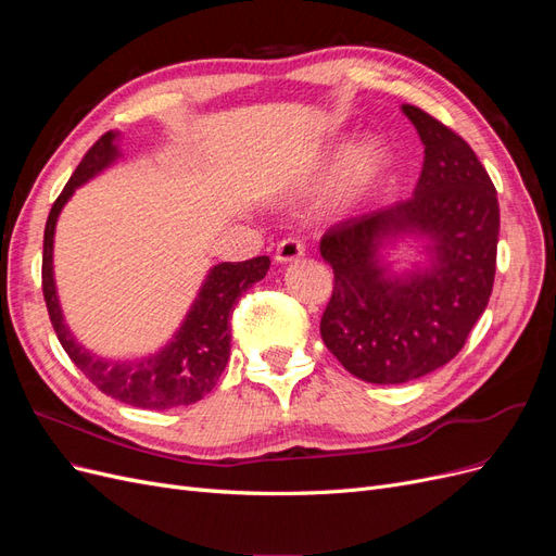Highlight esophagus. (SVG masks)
<instances>
[{
    "label": "esophagus",
    "instance_id": "obj_1",
    "mask_svg": "<svg viewBox=\"0 0 556 556\" xmlns=\"http://www.w3.org/2000/svg\"><path fill=\"white\" fill-rule=\"evenodd\" d=\"M304 252H306V245H304V243H301V241L294 239V237H288V239H282V241L278 243V248H276V262H278V264L296 262L299 257H304Z\"/></svg>",
    "mask_w": 556,
    "mask_h": 556
}]
</instances>
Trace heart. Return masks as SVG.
Masks as SVG:
<instances>
[{
	"instance_id": "1",
	"label": "heart",
	"mask_w": 556,
	"mask_h": 556,
	"mask_svg": "<svg viewBox=\"0 0 556 556\" xmlns=\"http://www.w3.org/2000/svg\"><path fill=\"white\" fill-rule=\"evenodd\" d=\"M387 166V150L378 139H362L352 143L341 139L329 143L304 172L296 176L301 188H313L329 178L327 199L333 208L348 211L376 188Z\"/></svg>"
}]
</instances>
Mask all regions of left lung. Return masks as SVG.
I'll use <instances>...</instances> for the list:
<instances>
[{
  "mask_svg": "<svg viewBox=\"0 0 556 556\" xmlns=\"http://www.w3.org/2000/svg\"><path fill=\"white\" fill-rule=\"evenodd\" d=\"M425 143L410 199L327 229L319 255L333 292L319 333L352 376L376 384L422 378L457 357L490 304L496 274L498 199L457 131L403 104ZM401 236L427 238L430 266L396 277L379 250Z\"/></svg>",
  "mask_w": 556,
  "mask_h": 556,
  "instance_id": "1",
  "label": "left lung"
}]
</instances>
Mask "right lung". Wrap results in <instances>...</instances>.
I'll use <instances>...</instances> for the list:
<instances>
[{"mask_svg":"<svg viewBox=\"0 0 556 556\" xmlns=\"http://www.w3.org/2000/svg\"><path fill=\"white\" fill-rule=\"evenodd\" d=\"M115 139V131H106L88 150L86 157L76 166L70 182L64 185L62 194L55 199L53 208H50L43 231L41 264V288L46 308L64 352L97 390H102L111 399L146 410H169L176 406H190V403L204 399L215 387L217 378L223 376L231 348L229 319L233 306L239 304L241 294L248 288H252V285L266 276L271 260L264 255L245 262H223L213 266L172 343L164 345L155 355L137 362H109L92 355L90 350H86L74 339L70 327L64 325L53 278V237L60 211L70 201L78 185L88 182L121 157Z\"/></svg>","mask_w":556,"mask_h":556,"instance_id":"add662e5","label":"right lung"}]
</instances>
